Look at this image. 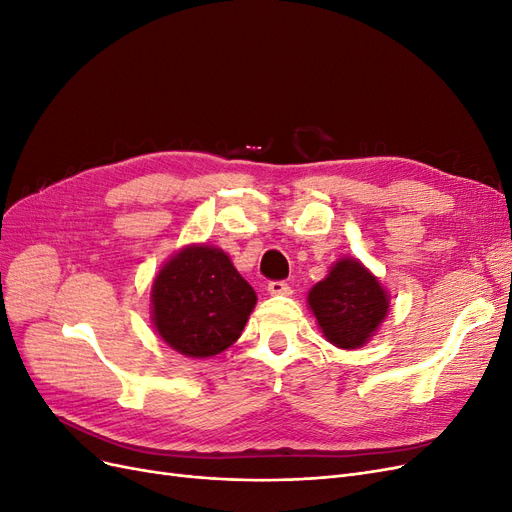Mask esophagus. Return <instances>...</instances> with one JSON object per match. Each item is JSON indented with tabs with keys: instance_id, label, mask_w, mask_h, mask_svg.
<instances>
[{
	"instance_id": "esophagus-1",
	"label": "esophagus",
	"mask_w": 512,
	"mask_h": 512,
	"mask_svg": "<svg viewBox=\"0 0 512 512\" xmlns=\"http://www.w3.org/2000/svg\"><path fill=\"white\" fill-rule=\"evenodd\" d=\"M268 293L270 295H291V287L285 280H270L268 282Z\"/></svg>"
}]
</instances>
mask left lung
Wrapping results in <instances>:
<instances>
[{
  "instance_id": "obj_1",
  "label": "left lung",
  "mask_w": 512,
  "mask_h": 512,
  "mask_svg": "<svg viewBox=\"0 0 512 512\" xmlns=\"http://www.w3.org/2000/svg\"><path fill=\"white\" fill-rule=\"evenodd\" d=\"M308 304L323 335L337 348H361L388 314V297L361 261L342 259L312 287Z\"/></svg>"
}]
</instances>
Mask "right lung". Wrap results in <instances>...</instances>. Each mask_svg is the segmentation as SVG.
<instances>
[{
	"label": "right lung",
	"mask_w": 512,
	"mask_h": 512,
	"mask_svg": "<svg viewBox=\"0 0 512 512\" xmlns=\"http://www.w3.org/2000/svg\"><path fill=\"white\" fill-rule=\"evenodd\" d=\"M154 325L177 352L206 358L230 348L257 304L253 287L213 246H187L170 259L151 289Z\"/></svg>",
	"instance_id": "1"
}]
</instances>
